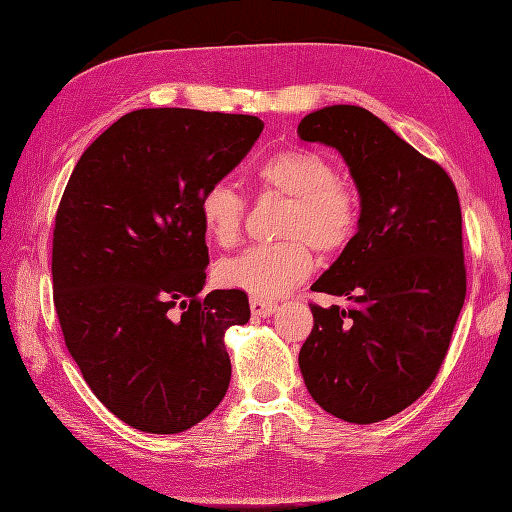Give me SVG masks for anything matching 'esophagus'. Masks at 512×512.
Listing matches in <instances>:
<instances>
[{
    "label": "esophagus",
    "instance_id": "34e87169",
    "mask_svg": "<svg viewBox=\"0 0 512 512\" xmlns=\"http://www.w3.org/2000/svg\"><path fill=\"white\" fill-rule=\"evenodd\" d=\"M250 309L254 316H260V318H267L271 316L275 309H277V303L275 301H265V299H258V297H252L250 299Z\"/></svg>",
    "mask_w": 512,
    "mask_h": 512
}]
</instances>
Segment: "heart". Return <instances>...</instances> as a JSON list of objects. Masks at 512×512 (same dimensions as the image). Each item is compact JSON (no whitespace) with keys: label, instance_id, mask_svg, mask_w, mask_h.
<instances>
[{"label":"heart","instance_id":"1","mask_svg":"<svg viewBox=\"0 0 512 512\" xmlns=\"http://www.w3.org/2000/svg\"><path fill=\"white\" fill-rule=\"evenodd\" d=\"M262 190L288 198L280 235L286 241L256 245L215 267L224 288L273 299L299 286L314 269L312 245L320 254H337L354 239L361 224V196L339 179L331 158L314 149H286L258 168ZM207 235L222 247L241 239L247 205L226 181H215L198 198Z\"/></svg>","mask_w":512,"mask_h":512}]
</instances>
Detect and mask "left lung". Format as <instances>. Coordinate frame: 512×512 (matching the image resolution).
Instances as JSON below:
<instances>
[{
  "label": "left lung",
  "instance_id": "left-lung-1",
  "mask_svg": "<svg viewBox=\"0 0 512 512\" xmlns=\"http://www.w3.org/2000/svg\"><path fill=\"white\" fill-rule=\"evenodd\" d=\"M301 141L335 147L361 196V224L318 277L314 329L299 367L316 404L342 421H384L436 380L466 301L461 207L446 170L367 108L335 104L301 119Z\"/></svg>",
  "mask_w": 512,
  "mask_h": 512
}]
</instances>
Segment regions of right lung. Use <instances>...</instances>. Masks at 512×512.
Masks as SVG:
<instances>
[{"label": "right lung", "instance_id": "obj_1", "mask_svg": "<svg viewBox=\"0 0 512 512\" xmlns=\"http://www.w3.org/2000/svg\"><path fill=\"white\" fill-rule=\"evenodd\" d=\"M252 115L141 108L74 166L53 230V301L68 352L119 421L179 433L224 399V333L243 290H213L198 198L252 149Z\"/></svg>", "mask_w": 512, "mask_h": 512}]
</instances>
